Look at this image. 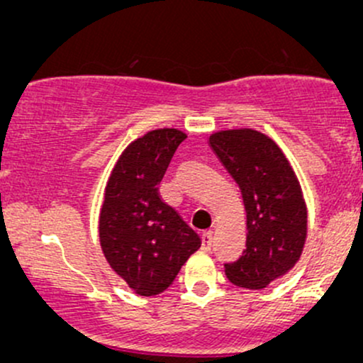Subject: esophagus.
<instances>
[{"mask_svg": "<svg viewBox=\"0 0 363 363\" xmlns=\"http://www.w3.org/2000/svg\"><path fill=\"white\" fill-rule=\"evenodd\" d=\"M211 247H213V232H211V230L203 232V235H201V249L205 252H208V251H211Z\"/></svg>", "mask_w": 363, "mask_h": 363, "instance_id": "esophagus-1", "label": "esophagus"}]
</instances>
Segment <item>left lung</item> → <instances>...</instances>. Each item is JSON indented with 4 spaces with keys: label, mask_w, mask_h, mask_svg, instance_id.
Here are the masks:
<instances>
[{
    "label": "left lung",
    "mask_w": 363,
    "mask_h": 363,
    "mask_svg": "<svg viewBox=\"0 0 363 363\" xmlns=\"http://www.w3.org/2000/svg\"><path fill=\"white\" fill-rule=\"evenodd\" d=\"M210 147L239 184L247 216L245 249L225 262V274L237 286L264 289L302 254L307 208L301 184L278 145L259 131L215 133Z\"/></svg>",
    "instance_id": "1"
}]
</instances>
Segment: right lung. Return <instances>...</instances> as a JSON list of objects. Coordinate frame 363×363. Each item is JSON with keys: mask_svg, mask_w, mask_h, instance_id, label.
Returning <instances> with one entry per match:
<instances>
[{"mask_svg": "<svg viewBox=\"0 0 363 363\" xmlns=\"http://www.w3.org/2000/svg\"><path fill=\"white\" fill-rule=\"evenodd\" d=\"M186 135L155 129L133 141L119 157L106 187L99 234L111 268L136 294L167 290L201 239L172 206L158 184Z\"/></svg>", "mask_w": 363, "mask_h": 363, "instance_id": "1", "label": "right lung"}]
</instances>
